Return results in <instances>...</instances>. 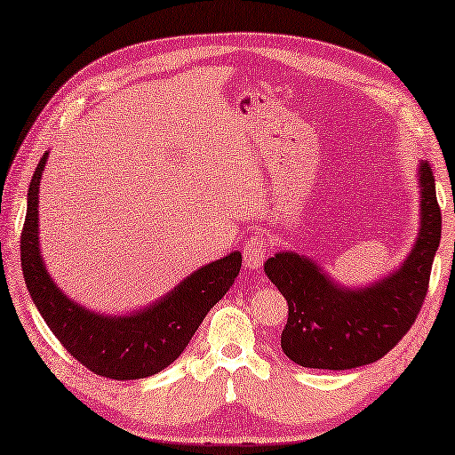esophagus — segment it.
I'll list each match as a JSON object with an SVG mask.
<instances>
[{"label": "esophagus", "mask_w": 455, "mask_h": 455, "mask_svg": "<svg viewBox=\"0 0 455 455\" xmlns=\"http://www.w3.org/2000/svg\"><path fill=\"white\" fill-rule=\"evenodd\" d=\"M242 251H243V264L248 266L250 270H258L266 259V251H267L266 237L262 234H251Z\"/></svg>", "instance_id": "34e87169"}]
</instances>
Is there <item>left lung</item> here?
<instances>
[{
  "label": "left lung",
  "instance_id": "left-lung-1",
  "mask_svg": "<svg viewBox=\"0 0 455 455\" xmlns=\"http://www.w3.org/2000/svg\"><path fill=\"white\" fill-rule=\"evenodd\" d=\"M421 223L403 266L364 288L332 282L307 256L278 251L264 272L288 302L282 351L308 369L345 371L375 363L411 329L426 300L434 256L442 240V210L429 163L419 165Z\"/></svg>",
  "mask_w": 455,
  "mask_h": 455
}]
</instances>
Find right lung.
<instances>
[{
	"mask_svg": "<svg viewBox=\"0 0 455 455\" xmlns=\"http://www.w3.org/2000/svg\"><path fill=\"white\" fill-rule=\"evenodd\" d=\"M48 153L40 159L28 188V212L20 254L28 292L54 337L94 375L131 381L159 373L185 351L212 307L242 267V254L199 267L151 307L126 316H104L72 302L44 266L38 242V191Z\"/></svg>",
	"mask_w": 455,
	"mask_h": 455,
	"instance_id": "right-lung-1",
	"label": "right lung"
}]
</instances>
